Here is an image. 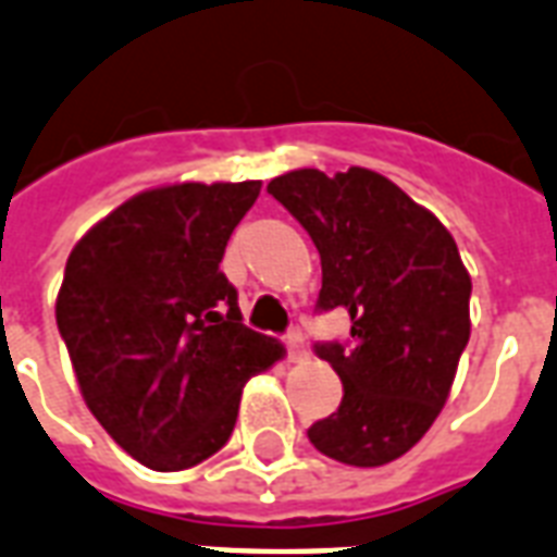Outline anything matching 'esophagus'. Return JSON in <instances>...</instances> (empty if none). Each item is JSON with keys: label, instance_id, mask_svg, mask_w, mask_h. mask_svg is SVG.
I'll return each instance as SVG.
<instances>
[{"label": "esophagus", "instance_id": "esophagus-1", "mask_svg": "<svg viewBox=\"0 0 557 557\" xmlns=\"http://www.w3.org/2000/svg\"><path fill=\"white\" fill-rule=\"evenodd\" d=\"M286 356L292 362H304L307 359V345H304V338L297 330H288L286 333Z\"/></svg>", "mask_w": 557, "mask_h": 557}]
</instances>
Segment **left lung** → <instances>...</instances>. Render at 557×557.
<instances>
[{
  "instance_id": "1",
  "label": "left lung",
  "mask_w": 557,
  "mask_h": 557,
  "mask_svg": "<svg viewBox=\"0 0 557 557\" xmlns=\"http://www.w3.org/2000/svg\"><path fill=\"white\" fill-rule=\"evenodd\" d=\"M269 193L315 242V312L350 315V338L312 345L345 397L309 441L342 465H388L438 418L470 338V274L456 242L400 186L359 165L335 177L297 169Z\"/></svg>"
}]
</instances>
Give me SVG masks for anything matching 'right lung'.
I'll list each match as a JSON object with an SVG mask.
<instances>
[{
	"mask_svg": "<svg viewBox=\"0 0 557 557\" xmlns=\"http://www.w3.org/2000/svg\"><path fill=\"white\" fill-rule=\"evenodd\" d=\"M257 195L260 181L139 193L66 260L54 315L81 394L110 438L160 473L219 453L242 385L283 356L242 324L219 269Z\"/></svg>",
	"mask_w": 557,
	"mask_h": 557,
	"instance_id": "obj_1",
	"label": "right lung"
}]
</instances>
